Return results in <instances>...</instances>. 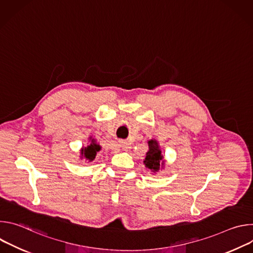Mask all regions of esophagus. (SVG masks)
<instances>
[{
    "instance_id": "34e87169",
    "label": "esophagus",
    "mask_w": 253,
    "mask_h": 253,
    "mask_svg": "<svg viewBox=\"0 0 253 253\" xmlns=\"http://www.w3.org/2000/svg\"><path fill=\"white\" fill-rule=\"evenodd\" d=\"M119 144H120V146L123 148V149H127L128 148V142L127 141H125V140H119Z\"/></svg>"
}]
</instances>
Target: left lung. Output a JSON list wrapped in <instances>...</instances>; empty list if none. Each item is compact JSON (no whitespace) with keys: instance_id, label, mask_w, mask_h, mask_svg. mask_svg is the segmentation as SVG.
<instances>
[{"instance_id":"8db88e82","label":"left lung","mask_w":253,"mask_h":253,"mask_svg":"<svg viewBox=\"0 0 253 253\" xmlns=\"http://www.w3.org/2000/svg\"><path fill=\"white\" fill-rule=\"evenodd\" d=\"M148 144H149V151L146 154L145 160H144V164H145L147 168L153 171H157L159 170L160 162H163L162 161L163 156L161 155V150L159 149L157 141L150 140Z\"/></svg>"}]
</instances>
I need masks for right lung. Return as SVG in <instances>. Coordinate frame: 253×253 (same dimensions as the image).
<instances>
[{"instance_id": "add662e5", "label": "right lung", "mask_w": 253, "mask_h": 253, "mask_svg": "<svg viewBox=\"0 0 253 253\" xmlns=\"http://www.w3.org/2000/svg\"><path fill=\"white\" fill-rule=\"evenodd\" d=\"M100 150H101V147L98 145V144H95L94 141L92 140V144H90L88 147H85L81 150V154L84 158H86V160L91 162L95 159L97 152H99Z\"/></svg>"}]
</instances>
